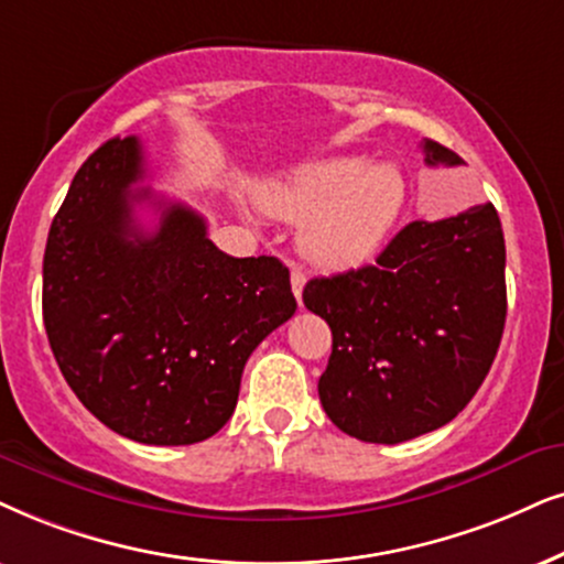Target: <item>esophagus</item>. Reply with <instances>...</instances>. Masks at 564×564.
<instances>
[{"mask_svg":"<svg viewBox=\"0 0 564 564\" xmlns=\"http://www.w3.org/2000/svg\"><path fill=\"white\" fill-rule=\"evenodd\" d=\"M304 281H306L304 270H302V268H291V289H294V296H296L299 306H302V291H304Z\"/></svg>","mask_w":564,"mask_h":564,"instance_id":"obj_1","label":"esophagus"}]
</instances>
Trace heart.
<instances>
[{"label":"heart","instance_id":"1","mask_svg":"<svg viewBox=\"0 0 564 564\" xmlns=\"http://www.w3.org/2000/svg\"><path fill=\"white\" fill-rule=\"evenodd\" d=\"M405 205V180L395 166L361 159H327L299 169L265 192L278 218L304 220L299 245L323 270H348L372 260Z\"/></svg>","mask_w":564,"mask_h":564}]
</instances>
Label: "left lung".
<instances>
[{"label": "left lung", "instance_id": "left-lung-1", "mask_svg": "<svg viewBox=\"0 0 564 564\" xmlns=\"http://www.w3.org/2000/svg\"><path fill=\"white\" fill-rule=\"evenodd\" d=\"M426 166H460L434 140ZM306 310L330 325L319 377L330 422L356 440L395 445L440 430L466 409L505 330V237L495 205L411 220L375 265L304 286Z\"/></svg>", "mask_w": 564, "mask_h": 564}]
</instances>
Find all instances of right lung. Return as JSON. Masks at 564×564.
Instances as JSON below:
<instances>
[{
    "mask_svg": "<svg viewBox=\"0 0 564 564\" xmlns=\"http://www.w3.org/2000/svg\"><path fill=\"white\" fill-rule=\"evenodd\" d=\"M138 138L106 140L83 163L44 252V325L73 393L98 422L142 445H192L237 409L262 338L296 312L289 268L231 258L199 213L155 199V232L137 224Z\"/></svg>",
    "mask_w": 564,
    "mask_h": 564,
    "instance_id": "add662e5",
    "label": "right lung"
}]
</instances>
